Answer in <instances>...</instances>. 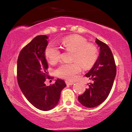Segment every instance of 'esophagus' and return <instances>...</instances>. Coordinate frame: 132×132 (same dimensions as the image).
<instances>
[{
	"instance_id": "1",
	"label": "esophagus",
	"mask_w": 132,
	"mask_h": 132,
	"mask_svg": "<svg viewBox=\"0 0 132 132\" xmlns=\"http://www.w3.org/2000/svg\"><path fill=\"white\" fill-rule=\"evenodd\" d=\"M65 82H66V84L67 85H69V86H70V85H73V84H74L73 82L69 81H68V80H66Z\"/></svg>"
}]
</instances>
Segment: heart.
I'll return each mask as SVG.
<instances>
[{
	"label": "heart",
	"mask_w": 132,
	"mask_h": 132,
	"mask_svg": "<svg viewBox=\"0 0 132 132\" xmlns=\"http://www.w3.org/2000/svg\"><path fill=\"white\" fill-rule=\"evenodd\" d=\"M62 44L64 48L73 52L72 63H63L56 70L58 76L69 80H73L81 70V64L84 68H91L95 63L98 57V51L95 45L87 44L86 38L78 35H71L62 39ZM45 55L48 61L55 64L61 58V51L53 43L49 44L45 51ZM78 61V62H77Z\"/></svg>",
	"instance_id": "1"
}]
</instances>
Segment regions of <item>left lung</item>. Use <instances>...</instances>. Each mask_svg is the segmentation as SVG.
<instances>
[{
	"mask_svg": "<svg viewBox=\"0 0 132 132\" xmlns=\"http://www.w3.org/2000/svg\"><path fill=\"white\" fill-rule=\"evenodd\" d=\"M100 48L99 56L90 70L85 75L91 80L88 88L78 97L79 101L87 108H93L102 104L108 97L112 87L117 68L112 53L109 46L96 38Z\"/></svg>",
	"mask_w": 132,
	"mask_h": 132,
	"instance_id": "8db88e82",
	"label": "left lung"
}]
</instances>
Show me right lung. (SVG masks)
I'll return each instance as SVG.
<instances>
[{"instance_id":"right-lung-1","label":"right lung","mask_w":132,"mask_h":132,"mask_svg":"<svg viewBox=\"0 0 132 132\" xmlns=\"http://www.w3.org/2000/svg\"><path fill=\"white\" fill-rule=\"evenodd\" d=\"M48 37L38 35L22 49L17 60V81L22 93L37 109L50 111L57 105L62 90L66 86L59 79L50 86L45 84L49 77L45 51Z\"/></svg>"}]
</instances>
